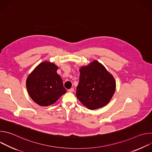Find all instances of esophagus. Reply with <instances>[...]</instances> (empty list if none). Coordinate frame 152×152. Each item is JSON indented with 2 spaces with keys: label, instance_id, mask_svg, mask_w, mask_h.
<instances>
[{
  "label": "esophagus",
  "instance_id": "1",
  "mask_svg": "<svg viewBox=\"0 0 152 152\" xmlns=\"http://www.w3.org/2000/svg\"><path fill=\"white\" fill-rule=\"evenodd\" d=\"M68 91H69V92H70V93H73V92L74 91V89H73V88H72L69 89Z\"/></svg>",
  "mask_w": 152,
  "mask_h": 152
}]
</instances>
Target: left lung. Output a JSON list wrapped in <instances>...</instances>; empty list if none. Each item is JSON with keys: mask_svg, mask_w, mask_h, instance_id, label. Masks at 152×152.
<instances>
[{"mask_svg": "<svg viewBox=\"0 0 152 152\" xmlns=\"http://www.w3.org/2000/svg\"><path fill=\"white\" fill-rule=\"evenodd\" d=\"M114 77L97 61L80 69L76 96L90 110H96L110 101L115 90Z\"/></svg>", "mask_w": 152, "mask_h": 152, "instance_id": "left-lung-1", "label": "left lung"}]
</instances>
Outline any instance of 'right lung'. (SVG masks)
<instances>
[{"label":"right lung","mask_w":152,"mask_h":152,"mask_svg":"<svg viewBox=\"0 0 152 152\" xmlns=\"http://www.w3.org/2000/svg\"><path fill=\"white\" fill-rule=\"evenodd\" d=\"M57 70L58 67L54 64L43 62L28 76L27 90L31 99L38 104L50 105L66 93Z\"/></svg>","instance_id":"right-lung-1"}]
</instances>
